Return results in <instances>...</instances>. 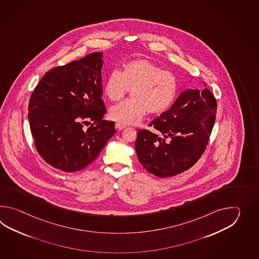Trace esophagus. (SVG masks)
<instances>
[{
    "mask_svg": "<svg viewBox=\"0 0 259 259\" xmlns=\"http://www.w3.org/2000/svg\"><path fill=\"white\" fill-rule=\"evenodd\" d=\"M116 127L117 130H123V128L126 127V126H125V125H122V124L118 123V122H116Z\"/></svg>",
    "mask_w": 259,
    "mask_h": 259,
    "instance_id": "esophagus-1",
    "label": "esophagus"
}]
</instances>
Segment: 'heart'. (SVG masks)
<instances>
[{
	"instance_id": "obj_1",
	"label": "heart",
	"mask_w": 259,
	"mask_h": 259,
	"mask_svg": "<svg viewBox=\"0 0 259 259\" xmlns=\"http://www.w3.org/2000/svg\"><path fill=\"white\" fill-rule=\"evenodd\" d=\"M131 91V100L111 106V119L122 125H135L146 112L160 115L170 107L178 94V81L170 72L146 59L127 62L121 71L113 70L104 92L110 101H118Z\"/></svg>"
}]
</instances>
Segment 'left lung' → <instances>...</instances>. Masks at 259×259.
<instances>
[{
  "instance_id": "left-lung-1",
  "label": "left lung",
  "mask_w": 259,
  "mask_h": 259,
  "mask_svg": "<svg viewBox=\"0 0 259 259\" xmlns=\"http://www.w3.org/2000/svg\"><path fill=\"white\" fill-rule=\"evenodd\" d=\"M204 89H186L168 110L149 124L155 132L138 131L135 150L146 170L160 178L192 167L205 150L214 126L215 97Z\"/></svg>"
}]
</instances>
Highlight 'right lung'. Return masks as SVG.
<instances>
[{"label": "right lung", "instance_id": "obj_1", "mask_svg": "<svg viewBox=\"0 0 259 259\" xmlns=\"http://www.w3.org/2000/svg\"><path fill=\"white\" fill-rule=\"evenodd\" d=\"M103 53H93L55 67L30 96L28 121L36 148L59 170L85 168L116 133L114 122L103 120Z\"/></svg>", "mask_w": 259, "mask_h": 259}]
</instances>
